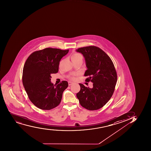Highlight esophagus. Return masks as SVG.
Segmentation results:
<instances>
[{
  "label": "esophagus",
  "mask_w": 151,
  "mask_h": 151,
  "mask_svg": "<svg viewBox=\"0 0 151 151\" xmlns=\"http://www.w3.org/2000/svg\"><path fill=\"white\" fill-rule=\"evenodd\" d=\"M73 84V82H70V81H69L68 82V85L71 86Z\"/></svg>",
  "instance_id": "1"
}]
</instances>
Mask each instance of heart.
<instances>
[{
    "label": "heart",
    "mask_w": 151,
    "mask_h": 151,
    "mask_svg": "<svg viewBox=\"0 0 151 151\" xmlns=\"http://www.w3.org/2000/svg\"><path fill=\"white\" fill-rule=\"evenodd\" d=\"M71 60H82L83 57L82 55H81V54H79V53H74L72 54L71 55ZM71 79L72 80L74 79V77H72Z\"/></svg>",
    "instance_id": "obj_1"
}]
</instances>
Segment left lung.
Masks as SVG:
<instances>
[{"label":"left lung","instance_id":"1","mask_svg":"<svg viewBox=\"0 0 151 151\" xmlns=\"http://www.w3.org/2000/svg\"><path fill=\"white\" fill-rule=\"evenodd\" d=\"M84 55L87 70L86 81L93 83L89 88L79 84L80 91L76 94L81 106L88 110L102 107L110 99L115 90L117 74L110 58L100 48L94 46L76 50Z\"/></svg>","mask_w":151,"mask_h":151}]
</instances>
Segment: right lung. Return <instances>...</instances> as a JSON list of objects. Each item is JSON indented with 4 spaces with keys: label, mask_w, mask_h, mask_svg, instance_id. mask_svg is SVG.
<instances>
[{
    "label": "right lung",
    "mask_w": 151,
    "mask_h": 151,
    "mask_svg": "<svg viewBox=\"0 0 151 151\" xmlns=\"http://www.w3.org/2000/svg\"><path fill=\"white\" fill-rule=\"evenodd\" d=\"M69 50L47 48L35 51L24 65L22 84L30 101L42 110L56 107L61 102L63 93L67 88V81L54 84L51 75L58 73L60 61Z\"/></svg>",
    "instance_id": "right-lung-1"
}]
</instances>
